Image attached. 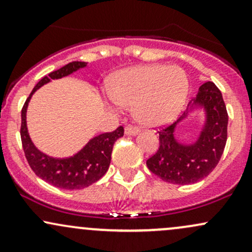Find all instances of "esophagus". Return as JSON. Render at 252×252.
<instances>
[{"mask_svg":"<svg viewBox=\"0 0 252 252\" xmlns=\"http://www.w3.org/2000/svg\"><path fill=\"white\" fill-rule=\"evenodd\" d=\"M124 132H126V135H136L138 132V128L137 126H131V124H128L124 128Z\"/></svg>","mask_w":252,"mask_h":252,"instance_id":"obj_1","label":"esophagus"}]
</instances>
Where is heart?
Here are the masks:
<instances>
[{"mask_svg":"<svg viewBox=\"0 0 252 252\" xmlns=\"http://www.w3.org/2000/svg\"><path fill=\"white\" fill-rule=\"evenodd\" d=\"M189 82L178 66H140L118 72L108 85L112 103L134 106L144 126H158L179 115L186 102Z\"/></svg>","mask_w":252,"mask_h":252,"instance_id":"heart-1","label":"heart"}]
</instances>
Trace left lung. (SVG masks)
I'll return each mask as SVG.
<instances>
[{
    "label": "left lung",
    "instance_id": "1",
    "mask_svg": "<svg viewBox=\"0 0 252 252\" xmlns=\"http://www.w3.org/2000/svg\"><path fill=\"white\" fill-rule=\"evenodd\" d=\"M204 105L206 123L195 143L184 146L176 142L174 129L187 112L174 123L158 131V152L147 160V167L163 181L176 185L194 184L206 178L220 160L227 138V111L220 90L215 83L206 82L189 106Z\"/></svg>",
    "mask_w": 252,
    "mask_h": 252
}]
</instances>
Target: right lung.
<instances>
[{
    "label": "right lung",
    "mask_w": 252,
    "mask_h": 252,
    "mask_svg": "<svg viewBox=\"0 0 252 252\" xmlns=\"http://www.w3.org/2000/svg\"><path fill=\"white\" fill-rule=\"evenodd\" d=\"M86 66V63L73 62L63 66L59 70L51 72L48 76L40 79L34 86L21 110V135L22 148L32 170L54 187L63 189H82L99 180L109 169L114 143L124 134L123 126H118L111 132L100 134L90 140L84 148L76 155L66 158H54L45 155L35 148L28 135L26 124V111L32 94L51 79H59L73 73Z\"/></svg>",
    "instance_id": "right-lung-1"
}]
</instances>
